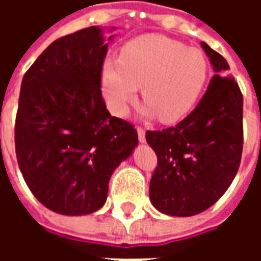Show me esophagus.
Instances as JSON below:
<instances>
[{"mask_svg": "<svg viewBox=\"0 0 261 261\" xmlns=\"http://www.w3.org/2000/svg\"><path fill=\"white\" fill-rule=\"evenodd\" d=\"M137 134H138L140 142H145V130L142 127H137Z\"/></svg>", "mask_w": 261, "mask_h": 261, "instance_id": "1", "label": "esophagus"}]
</instances>
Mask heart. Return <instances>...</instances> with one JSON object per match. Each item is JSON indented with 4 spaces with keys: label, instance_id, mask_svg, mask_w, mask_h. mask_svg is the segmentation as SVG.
<instances>
[{
    "label": "heart",
    "instance_id": "obj_1",
    "mask_svg": "<svg viewBox=\"0 0 261 261\" xmlns=\"http://www.w3.org/2000/svg\"><path fill=\"white\" fill-rule=\"evenodd\" d=\"M208 61L200 48L162 36L144 35L125 43L120 59H106L100 88L109 110L124 116L142 86L144 116L176 123L190 113L205 88Z\"/></svg>",
    "mask_w": 261,
    "mask_h": 261
}]
</instances>
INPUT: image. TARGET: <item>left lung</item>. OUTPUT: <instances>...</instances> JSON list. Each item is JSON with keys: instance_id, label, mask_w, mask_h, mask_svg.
<instances>
[{"instance_id": "obj_1", "label": "left lung", "mask_w": 261, "mask_h": 261, "mask_svg": "<svg viewBox=\"0 0 261 261\" xmlns=\"http://www.w3.org/2000/svg\"><path fill=\"white\" fill-rule=\"evenodd\" d=\"M214 75L196 109L176 127L147 131L158 156L149 198L161 213L192 217L205 211L235 179L243 148V96L226 60L201 42Z\"/></svg>"}]
</instances>
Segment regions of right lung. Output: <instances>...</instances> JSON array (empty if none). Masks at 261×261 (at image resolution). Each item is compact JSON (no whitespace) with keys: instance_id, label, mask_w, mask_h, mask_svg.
Returning a JSON list of instances; mask_svg holds the SVG:
<instances>
[{"instance_id":"add662e5","label":"right lung","mask_w":261,"mask_h":261,"mask_svg":"<svg viewBox=\"0 0 261 261\" xmlns=\"http://www.w3.org/2000/svg\"><path fill=\"white\" fill-rule=\"evenodd\" d=\"M106 53L103 29L91 26L51 43L22 80L16 159L33 196L57 214L102 208L110 176L138 145L136 128L103 102Z\"/></svg>"}]
</instances>
